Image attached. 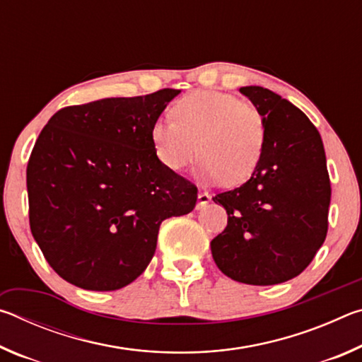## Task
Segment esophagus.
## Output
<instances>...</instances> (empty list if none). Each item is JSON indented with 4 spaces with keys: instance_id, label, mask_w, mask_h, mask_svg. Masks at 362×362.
<instances>
[{
    "instance_id": "1",
    "label": "esophagus",
    "mask_w": 362,
    "mask_h": 362,
    "mask_svg": "<svg viewBox=\"0 0 362 362\" xmlns=\"http://www.w3.org/2000/svg\"><path fill=\"white\" fill-rule=\"evenodd\" d=\"M211 201V194L207 192H199L198 194V209H201V207H204L206 204H209Z\"/></svg>"
}]
</instances>
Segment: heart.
<instances>
[{
    "label": "heart",
    "instance_id": "b5f03b06",
    "mask_svg": "<svg viewBox=\"0 0 362 362\" xmlns=\"http://www.w3.org/2000/svg\"><path fill=\"white\" fill-rule=\"evenodd\" d=\"M172 119L151 126V144L164 168L174 173L204 158L206 180L240 185L259 166L265 145V121L240 97L218 90H196L175 103Z\"/></svg>",
    "mask_w": 362,
    "mask_h": 362
}]
</instances>
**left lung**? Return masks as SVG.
<instances>
[{
	"label": "left lung",
	"mask_w": 362,
	"mask_h": 362,
	"mask_svg": "<svg viewBox=\"0 0 362 362\" xmlns=\"http://www.w3.org/2000/svg\"><path fill=\"white\" fill-rule=\"evenodd\" d=\"M265 121L259 166L241 187L214 196L228 214L211 241L216 265L238 283L272 286L298 276L327 235L330 180L320 132L302 110L246 86Z\"/></svg>",
	"instance_id": "obj_1"
}]
</instances>
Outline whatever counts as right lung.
<instances>
[{"label": "right lung", "instance_id": "right-lung-1", "mask_svg": "<svg viewBox=\"0 0 362 362\" xmlns=\"http://www.w3.org/2000/svg\"><path fill=\"white\" fill-rule=\"evenodd\" d=\"M177 89L65 107L27 166L30 230L60 278L116 291L148 267L163 220L194 209L198 188L159 161L151 126Z\"/></svg>", "mask_w": 362, "mask_h": 362}]
</instances>
